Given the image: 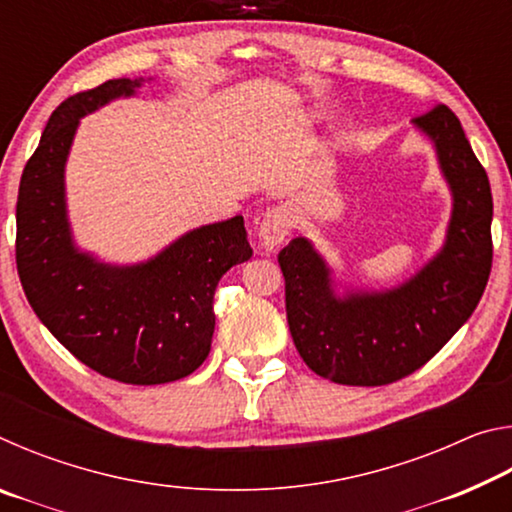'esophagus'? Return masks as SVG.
<instances>
[{
	"label": "esophagus",
	"mask_w": 512,
	"mask_h": 512,
	"mask_svg": "<svg viewBox=\"0 0 512 512\" xmlns=\"http://www.w3.org/2000/svg\"><path fill=\"white\" fill-rule=\"evenodd\" d=\"M289 212L284 207H273L264 214L262 223H259V239H262V246L266 250L275 248L277 244H282L284 237L289 235Z\"/></svg>",
	"instance_id": "obj_1"
}]
</instances>
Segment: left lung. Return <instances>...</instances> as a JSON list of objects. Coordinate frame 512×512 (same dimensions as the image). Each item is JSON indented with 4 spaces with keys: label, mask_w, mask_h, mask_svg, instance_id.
Returning a JSON list of instances; mask_svg holds the SVG:
<instances>
[{
    "label": "left lung",
    "mask_w": 512,
    "mask_h": 512,
    "mask_svg": "<svg viewBox=\"0 0 512 512\" xmlns=\"http://www.w3.org/2000/svg\"><path fill=\"white\" fill-rule=\"evenodd\" d=\"M436 144L452 185L447 244L429 266L386 293L336 300L329 271L307 239L277 255L293 343L316 375L345 386H384L422 368L461 329L492 268V194L458 117L445 103L415 117Z\"/></svg>",
    "instance_id": "left-lung-1"
}]
</instances>
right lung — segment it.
Wrapping results in <instances>:
<instances>
[{
    "mask_svg": "<svg viewBox=\"0 0 512 512\" xmlns=\"http://www.w3.org/2000/svg\"><path fill=\"white\" fill-rule=\"evenodd\" d=\"M137 85L112 79L51 112L17 192L15 264L31 309L76 359L121 384L153 386L207 359L216 284L253 250L244 216H235L189 232L142 266L112 268L76 253L63 196L69 144L79 117Z\"/></svg>",
    "mask_w": 512,
    "mask_h": 512,
    "instance_id": "right-lung-1",
    "label": "right lung"
}]
</instances>
